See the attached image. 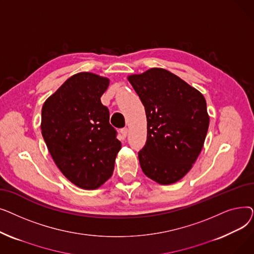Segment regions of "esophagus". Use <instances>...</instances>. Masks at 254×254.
I'll return each mask as SVG.
<instances>
[{
	"label": "esophagus",
	"mask_w": 254,
	"mask_h": 254,
	"mask_svg": "<svg viewBox=\"0 0 254 254\" xmlns=\"http://www.w3.org/2000/svg\"><path fill=\"white\" fill-rule=\"evenodd\" d=\"M120 132H122L123 138H126L127 135V127H123L122 129H120Z\"/></svg>",
	"instance_id": "34e87169"
}]
</instances>
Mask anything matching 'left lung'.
<instances>
[{"instance_id": "8db88e82", "label": "left lung", "mask_w": 254, "mask_h": 254, "mask_svg": "<svg viewBox=\"0 0 254 254\" xmlns=\"http://www.w3.org/2000/svg\"><path fill=\"white\" fill-rule=\"evenodd\" d=\"M127 79L147 118V140L138 152L142 171L159 184L175 183L202 151L209 127L206 100L165 69L153 68Z\"/></svg>"}]
</instances>
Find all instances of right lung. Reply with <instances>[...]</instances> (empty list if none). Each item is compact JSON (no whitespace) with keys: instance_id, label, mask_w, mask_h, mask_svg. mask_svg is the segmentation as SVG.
<instances>
[{"instance_id":"add662e5","label":"right lung","mask_w":254,"mask_h":254,"mask_svg":"<svg viewBox=\"0 0 254 254\" xmlns=\"http://www.w3.org/2000/svg\"><path fill=\"white\" fill-rule=\"evenodd\" d=\"M109 79L82 72L73 75L42 107L41 130L63 174L78 188L96 190L108 180L122 148L101 97Z\"/></svg>"}]
</instances>
